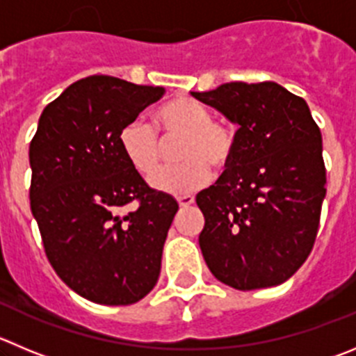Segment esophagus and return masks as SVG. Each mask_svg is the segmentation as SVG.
Instances as JSON below:
<instances>
[{"label":"esophagus","instance_id":"34e87169","mask_svg":"<svg viewBox=\"0 0 356 356\" xmlns=\"http://www.w3.org/2000/svg\"><path fill=\"white\" fill-rule=\"evenodd\" d=\"M177 202H179V207L186 209L189 207V205L195 204V197H191V195H184V197H179Z\"/></svg>","mask_w":356,"mask_h":356}]
</instances>
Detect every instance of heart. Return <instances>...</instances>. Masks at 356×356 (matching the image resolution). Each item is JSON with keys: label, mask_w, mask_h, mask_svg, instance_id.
Wrapping results in <instances>:
<instances>
[{"label": "heart", "mask_w": 356, "mask_h": 356, "mask_svg": "<svg viewBox=\"0 0 356 356\" xmlns=\"http://www.w3.org/2000/svg\"><path fill=\"white\" fill-rule=\"evenodd\" d=\"M179 138L175 158L179 163L159 170L151 186L161 193L188 195L207 184L211 165L218 170L228 167L235 152V131L227 122L212 119L205 105L191 98H174L156 108L152 126L129 121L119 131V147L135 170L151 177L161 163L163 144Z\"/></svg>", "instance_id": "heart-1"}]
</instances>
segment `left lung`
Listing matches in <instances>:
<instances>
[{"label":"left lung","mask_w":356,"mask_h":356,"mask_svg":"<svg viewBox=\"0 0 356 356\" xmlns=\"http://www.w3.org/2000/svg\"><path fill=\"white\" fill-rule=\"evenodd\" d=\"M191 95L238 124L227 170L197 195L205 264L235 290L277 286L316 241L327 193L320 128L305 99L275 82Z\"/></svg>","instance_id":"1"}]
</instances>
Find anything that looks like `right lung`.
Here are the masks:
<instances>
[{"mask_svg": "<svg viewBox=\"0 0 356 356\" xmlns=\"http://www.w3.org/2000/svg\"><path fill=\"white\" fill-rule=\"evenodd\" d=\"M163 92L81 79L43 108L29 144V202L45 254L66 286L96 304H135L159 277L179 205L129 165L119 131Z\"/></svg>", "mask_w": 356, "mask_h": 356, "instance_id": "obj_1", "label": "right lung"}]
</instances>
